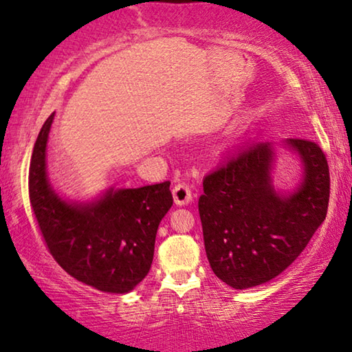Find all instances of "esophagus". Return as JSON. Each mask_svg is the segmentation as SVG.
<instances>
[{
  "label": "esophagus",
  "instance_id": "1",
  "mask_svg": "<svg viewBox=\"0 0 352 352\" xmlns=\"http://www.w3.org/2000/svg\"><path fill=\"white\" fill-rule=\"evenodd\" d=\"M173 199H175V204L179 206L190 204L192 199H194V194H192L189 184H186V182H179V184L173 187Z\"/></svg>",
  "mask_w": 352,
  "mask_h": 352
}]
</instances>
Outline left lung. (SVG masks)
Segmentation results:
<instances>
[{
  "label": "left lung",
  "instance_id": "left-lung-1",
  "mask_svg": "<svg viewBox=\"0 0 352 352\" xmlns=\"http://www.w3.org/2000/svg\"><path fill=\"white\" fill-rule=\"evenodd\" d=\"M302 179L293 192L272 182L276 147L252 142L204 179L199 213L210 266L235 290L266 283L300 256L329 208L330 173L316 142L287 139Z\"/></svg>",
  "mask_w": 352,
  "mask_h": 352
}]
</instances>
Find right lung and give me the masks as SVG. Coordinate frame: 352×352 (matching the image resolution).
Segmentation results:
<instances>
[{
    "label": "right lung",
    "mask_w": 352,
    "mask_h": 352,
    "mask_svg": "<svg viewBox=\"0 0 352 352\" xmlns=\"http://www.w3.org/2000/svg\"><path fill=\"white\" fill-rule=\"evenodd\" d=\"M54 113L33 147L28 192L52 258L76 280L107 293L131 292L151 271L157 229L173 205L170 181L109 189L91 201H70L52 189L46 146Z\"/></svg>",
    "instance_id": "obj_1"
}]
</instances>
